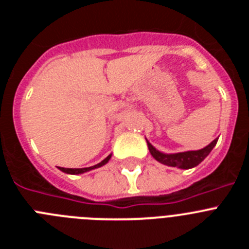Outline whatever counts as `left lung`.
Returning a JSON list of instances; mask_svg holds the SVG:
<instances>
[{
    "label": "left lung",
    "mask_w": 249,
    "mask_h": 249,
    "mask_svg": "<svg viewBox=\"0 0 249 249\" xmlns=\"http://www.w3.org/2000/svg\"><path fill=\"white\" fill-rule=\"evenodd\" d=\"M217 141H218V138H215L208 146H206L202 149H198V151L179 152V153H172V155L162 153V152H160L158 149H156L155 147L152 146L148 141H147V144H148V149L151 152V155L160 163L166 164V166L169 167H178V168L182 169H188L198 166L202 160L210 155L213 147L217 143Z\"/></svg>",
    "instance_id": "8db88e82"
}]
</instances>
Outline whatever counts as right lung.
<instances>
[{
  "label": "right lung",
  "instance_id": "obj_1",
  "mask_svg": "<svg viewBox=\"0 0 249 249\" xmlns=\"http://www.w3.org/2000/svg\"><path fill=\"white\" fill-rule=\"evenodd\" d=\"M111 156L112 155L107 156V157H106L102 162H100V163H97V164H94V166H92V167H86V168H65V167H58V168H59V171H62V172H65V173H68V175H80V173L89 172V171H91V169L105 166V164L109 160Z\"/></svg>",
  "mask_w": 249,
  "mask_h": 249
}]
</instances>
